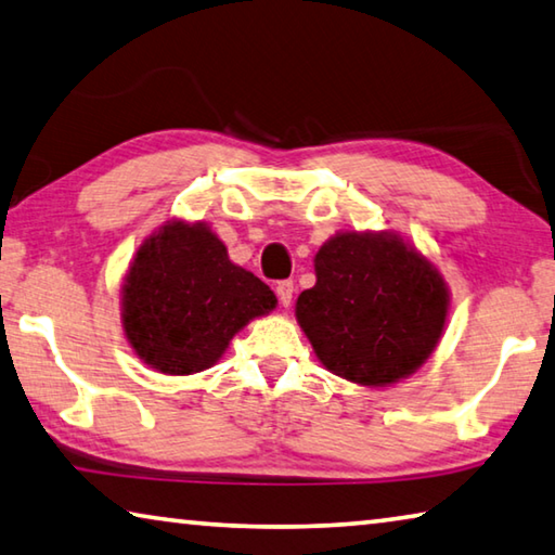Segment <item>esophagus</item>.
I'll list each match as a JSON object with an SVG mask.
<instances>
[{
    "instance_id": "obj_1",
    "label": "esophagus",
    "mask_w": 555,
    "mask_h": 555,
    "mask_svg": "<svg viewBox=\"0 0 555 555\" xmlns=\"http://www.w3.org/2000/svg\"><path fill=\"white\" fill-rule=\"evenodd\" d=\"M293 293H295L293 280H280V283L275 285V295L283 307H289V302H293Z\"/></svg>"
}]
</instances>
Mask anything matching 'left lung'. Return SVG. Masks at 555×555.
<instances>
[{"mask_svg": "<svg viewBox=\"0 0 555 555\" xmlns=\"http://www.w3.org/2000/svg\"><path fill=\"white\" fill-rule=\"evenodd\" d=\"M297 322L328 371L358 385L414 373L439 344L449 289L429 260L390 233H338L314 258Z\"/></svg>", "mask_w": 555, "mask_h": 555, "instance_id": "8db88e82", "label": "left lung"}]
</instances>
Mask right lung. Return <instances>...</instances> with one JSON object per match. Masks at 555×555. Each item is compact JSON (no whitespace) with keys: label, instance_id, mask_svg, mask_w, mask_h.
Masks as SVG:
<instances>
[{"label":"right lung","instance_id":"right-lung-1","mask_svg":"<svg viewBox=\"0 0 555 555\" xmlns=\"http://www.w3.org/2000/svg\"><path fill=\"white\" fill-rule=\"evenodd\" d=\"M272 289L233 266L202 223L170 221L135 253L124 283V332L168 375L207 371L250 319L275 307Z\"/></svg>","mask_w":555,"mask_h":555}]
</instances>
